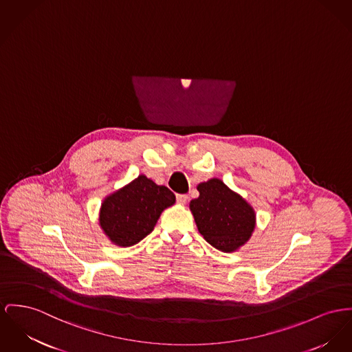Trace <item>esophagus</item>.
I'll use <instances>...</instances> for the list:
<instances>
[{
  "label": "esophagus",
  "instance_id": "34e87169",
  "mask_svg": "<svg viewBox=\"0 0 352 352\" xmlns=\"http://www.w3.org/2000/svg\"><path fill=\"white\" fill-rule=\"evenodd\" d=\"M176 200H177L180 204H186L188 200V195H184V193H179V195H176Z\"/></svg>",
  "mask_w": 352,
  "mask_h": 352
}]
</instances>
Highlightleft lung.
I'll return each mask as SVG.
<instances>
[{
  "label": "left lung",
  "mask_w": 352,
  "mask_h": 352,
  "mask_svg": "<svg viewBox=\"0 0 352 352\" xmlns=\"http://www.w3.org/2000/svg\"><path fill=\"white\" fill-rule=\"evenodd\" d=\"M197 190L200 195L189 208L204 239L223 252L245 244L255 230L254 208L219 179L200 183Z\"/></svg>",
  "instance_id": "obj_1"
}]
</instances>
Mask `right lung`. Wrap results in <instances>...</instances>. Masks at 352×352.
I'll use <instances>...</instances> for the list:
<instances>
[{
	"label": "right lung",
	"instance_id": "1",
	"mask_svg": "<svg viewBox=\"0 0 352 352\" xmlns=\"http://www.w3.org/2000/svg\"><path fill=\"white\" fill-rule=\"evenodd\" d=\"M175 200L172 190L140 175L104 200L100 226L116 245H135L153 231L162 212Z\"/></svg>",
	"mask_w": 352,
	"mask_h": 352
}]
</instances>
